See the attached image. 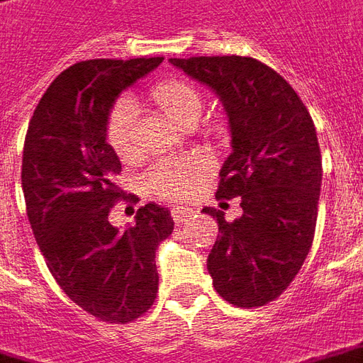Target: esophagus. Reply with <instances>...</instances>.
Here are the masks:
<instances>
[{"mask_svg":"<svg viewBox=\"0 0 363 363\" xmlns=\"http://www.w3.org/2000/svg\"><path fill=\"white\" fill-rule=\"evenodd\" d=\"M193 214V208H187V207H174L172 208V218L176 224H182L185 222L189 216Z\"/></svg>","mask_w":363,"mask_h":363,"instance_id":"obj_1","label":"esophagus"}]
</instances>
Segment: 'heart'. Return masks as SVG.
<instances>
[{"label": "heart", "instance_id": "heart-1", "mask_svg": "<svg viewBox=\"0 0 363 363\" xmlns=\"http://www.w3.org/2000/svg\"><path fill=\"white\" fill-rule=\"evenodd\" d=\"M150 100L156 108L179 125L193 123L203 110V96L197 86L184 79H162L149 89ZM135 127H137V106L131 100L116 102L106 123V139L121 160L135 156ZM208 164L199 156H184L156 162L145 174V185L160 199H185L205 178Z\"/></svg>", "mask_w": 363, "mask_h": 363}]
</instances>
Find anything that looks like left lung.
Instances as JSON below:
<instances>
[{
	"label": "left lung",
	"instance_id": "8db88e82",
	"mask_svg": "<svg viewBox=\"0 0 363 363\" xmlns=\"http://www.w3.org/2000/svg\"><path fill=\"white\" fill-rule=\"evenodd\" d=\"M170 63L211 86L226 108L232 152L216 199L242 197L243 214L218 222L207 269L214 290L238 308L277 300L308 257L321 191V150L313 120L292 86L253 57L199 55Z\"/></svg>",
	"mask_w": 363,
	"mask_h": 363
}]
</instances>
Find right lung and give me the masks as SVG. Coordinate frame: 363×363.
Segmentation results:
<instances>
[{
    "instance_id": "add662e5",
    "label": "right lung",
    "mask_w": 363,
    "mask_h": 363,
    "mask_svg": "<svg viewBox=\"0 0 363 363\" xmlns=\"http://www.w3.org/2000/svg\"><path fill=\"white\" fill-rule=\"evenodd\" d=\"M164 57L86 60L55 77L36 106L23 149L26 216L46 265L71 301L106 323H131L158 292L156 247L170 211L147 203L120 232L108 216L121 164L106 143L110 108Z\"/></svg>"
}]
</instances>
